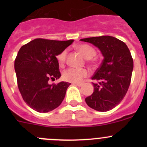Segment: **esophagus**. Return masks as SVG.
<instances>
[{
	"label": "esophagus",
	"instance_id": "obj_1",
	"mask_svg": "<svg viewBox=\"0 0 147 147\" xmlns=\"http://www.w3.org/2000/svg\"><path fill=\"white\" fill-rule=\"evenodd\" d=\"M72 84H73L74 85L78 86V87H81V86H82V83H72Z\"/></svg>",
	"mask_w": 147,
	"mask_h": 147
}]
</instances>
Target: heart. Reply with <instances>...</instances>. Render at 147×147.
I'll return each instance as SVG.
<instances>
[{"label":"heart","mask_w":147,"mask_h":147,"mask_svg":"<svg viewBox=\"0 0 147 147\" xmlns=\"http://www.w3.org/2000/svg\"><path fill=\"white\" fill-rule=\"evenodd\" d=\"M77 50L85 59H92L96 55V50L92 46L87 44H80L77 46ZM67 50H64L57 55V60L59 65H63L66 60ZM88 75V71L85 69H76L69 67L63 72V78L65 80L74 83L82 82L83 78Z\"/></svg>","instance_id":"1"}]
</instances>
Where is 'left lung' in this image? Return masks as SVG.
Listing matches in <instances>:
<instances>
[{
    "mask_svg": "<svg viewBox=\"0 0 147 147\" xmlns=\"http://www.w3.org/2000/svg\"><path fill=\"white\" fill-rule=\"evenodd\" d=\"M81 41L92 43L101 51L104 60L92 80L94 92L86 97L90 107L107 112L119 105L129 87L134 63L131 53L124 42L109 35L83 38Z\"/></svg>",
    "mask_w": 147,
    "mask_h": 147,
    "instance_id": "1",
    "label": "left lung"
}]
</instances>
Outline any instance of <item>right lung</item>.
<instances>
[{"label": "right lung", "mask_w": 147, "mask_h": 147, "mask_svg": "<svg viewBox=\"0 0 147 147\" xmlns=\"http://www.w3.org/2000/svg\"><path fill=\"white\" fill-rule=\"evenodd\" d=\"M37 38L23 45L15 60L18 87L23 100L38 112H48L60 105L70 83L50 84L59 79L57 55L73 42Z\"/></svg>", "instance_id": "right-lung-1"}]
</instances>
